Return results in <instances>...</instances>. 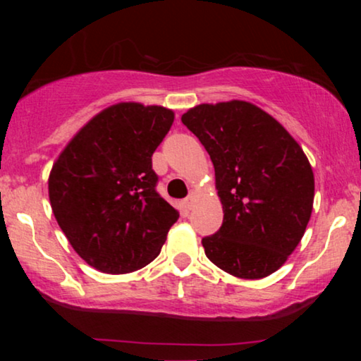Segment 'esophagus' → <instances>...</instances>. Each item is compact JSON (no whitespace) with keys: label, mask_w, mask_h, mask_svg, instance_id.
<instances>
[{"label":"esophagus","mask_w":361,"mask_h":361,"mask_svg":"<svg viewBox=\"0 0 361 361\" xmlns=\"http://www.w3.org/2000/svg\"><path fill=\"white\" fill-rule=\"evenodd\" d=\"M195 199H197V192L195 190H190V194H189V197H187L185 199V207L187 209H192V205H194V202H195Z\"/></svg>","instance_id":"34e87169"}]
</instances>
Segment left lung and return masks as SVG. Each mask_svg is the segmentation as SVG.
Wrapping results in <instances>:
<instances>
[{
	"label": "left lung",
	"mask_w": 361,
	"mask_h": 361,
	"mask_svg": "<svg viewBox=\"0 0 361 361\" xmlns=\"http://www.w3.org/2000/svg\"><path fill=\"white\" fill-rule=\"evenodd\" d=\"M215 167L224 224L202 245L235 278L278 271L302 240L314 205L307 156L269 113L245 100L202 103L182 115Z\"/></svg>",
	"instance_id": "left-lung-1"
}]
</instances>
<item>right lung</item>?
Returning a JSON list of instances; mask_svg holds the SVG:
<instances>
[{
    "instance_id": "add662e5",
    "label": "right lung",
    "mask_w": 361,
    "mask_h": 361,
    "mask_svg": "<svg viewBox=\"0 0 361 361\" xmlns=\"http://www.w3.org/2000/svg\"><path fill=\"white\" fill-rule=\"evenodd\" d=\"M172 121L169 108L116 103L83 125L54 162V216L92 268L126 274L161 253L179 212L156 192L151 157Z\"/></svg>"
}]
</instances>
